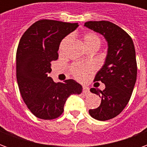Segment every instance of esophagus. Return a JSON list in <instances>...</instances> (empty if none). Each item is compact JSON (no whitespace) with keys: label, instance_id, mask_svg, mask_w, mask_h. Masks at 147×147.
Wrapping results in <instances>:
<instances>
[{"label":"esophagus","instance_id":"1","mask_svg":"<svg viewBox=\"0 0 147 147\" xmlns=\"http://www.w3.org/2000/svg\"><path fill=\"white\" fill-rule=\"evenodd\" d=\"M83 93L85 94V95H86V94H88L90 93V89L89 87H87V86H83Z\"/></svg>","mask_w":147,"mask_h":147}]
</instances>
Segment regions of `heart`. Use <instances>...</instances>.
<instances>
[{"label":"heart","instance_id":"1","mask_svg":"<svg viewBox=\"0 0 147 147\" xmlns=\"http://www.w3.org/2000/svg\"><path fill=\"white\" fill-rule=\"evenodd\" d=\"M69 39H70V37H66L62 40L60 45V51L62 52L64 50V46ZM83 45L86 47V49H89L90 48H98L101 45L100 38L95 33H93V32H87L84 34L83 35ZM70 71L71 73L73 75L75 78H76L77 80H81L86 78L87 74L91 71V67L86 64L75 63L71 64Z\"/></svg>","mask_w":147,"mask_h":147}]
</instances>
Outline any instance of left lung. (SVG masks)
Returning <instances> with one entry per match:
<instances>
[{
  "mask_svg": "<svg viewBox=\"0 0 147 147\" xmlns=\"http://www.w3.org/2000/svg\"><path fill=\"white\" fill-rule=\"evenodd\" d=\"M104 36L108 44L107 55L94 81L105 85L104 90L91 88L90 92L102 98L98 108L90 109V115L98 120L117 117L129 102L137 77L136 50L126 31L109 21H89L84 24Z\"/></svg>",
  "mask_w": 147,
  "mask_h": 147,
  "instance_id": "left-lung-1",
  "label": "left lung"
}]
</instances>
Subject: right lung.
I'll return each instance as SVG.
<instances>
[{
    "label": "right lung",
    "instance_id": "right-lung-1",
    "mask_svg": "<svg viewBox=\"0 0 147 147\" xmlns=\"http://www.w3.org/2000/svg\"><path fill=\"white\" fill-rule=\"evenodd\" d=\"M78 27L77 23L42 20L32 24L20 38L16 52L18 86L27 108L38 118H57L67 98L83 90L74 80L57 83L48 76L51 61L58 59L62 39Z\"/></svg>",
    "mask_w": 147,
    "mask_h": 147
}]
</instances>
